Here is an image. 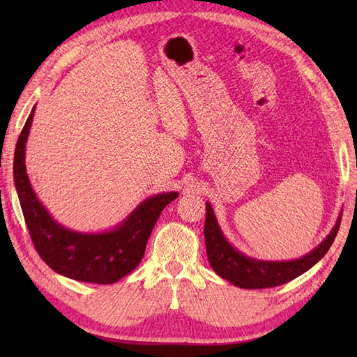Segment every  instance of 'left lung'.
Returning a JSON list of instances; mask_svg holds the SVG:
<instances>
[{"label": "left lung", "instance_id": "obj_1", "mask_svg": "<svg viewBox=\"0 0 357 357\" xmlns=\"http://www.w3.org/2000/svg\"><path fill=\"white\" fill-rule=\"evenodd\" d=\"M207 213H206V225H204V238H206L207 247V257L219 276L231 282L233 285L241 288H270L278 287L290 282L294 278L301 276L313 267L316 262H319L325 253L328 252L333 241H335L340 219L342 215H339L337 221L333 227L330 234L325 238L313 252L299 257L294 261H257L253 257L242 255L238 250H234L233 245L229 244L225 239L221 229H219L213 208L208 202Z\"/></svg>", "mask_w": 357, "mask_h": 357}]
</instances>
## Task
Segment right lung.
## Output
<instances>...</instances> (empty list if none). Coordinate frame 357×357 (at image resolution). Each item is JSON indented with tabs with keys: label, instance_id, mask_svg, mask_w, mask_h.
I'll use <instances>...</instances> for the list:
<instances>
[{
	"label": "right lung",
	"instance_id": "1",
	"mask_svg": "<svg viewBox=\"0 0 357 357\" xmlns=\"http://www.w3.org/2000/svg\"><path fill=\"white\" fill-rule=\"evenodd\" d=\"M35 107L22 127L15 149L13 181L33 245L49 267L81 282L113 284L138 267L150 233L161 211L178 198L176 192L142 201L116 229L104 233H78L53 219L38 201L26 172V142Z\"/></svg>",
	"mask_w": 357,
	"mask_h": 357
}]
</instances>
